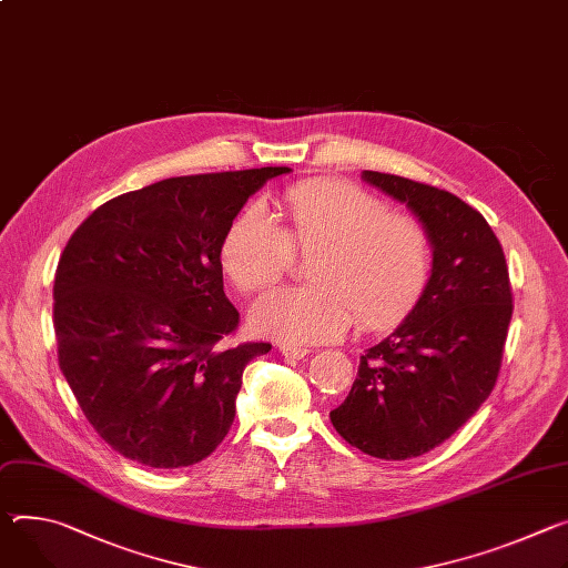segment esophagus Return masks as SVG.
Here are the masks:
<instances>
[{
  "label": "esophagus",
  "instance_id": "esophagus-1",
  "mask_svg": "<svg viewBox=\"0 0 568 568\" xmlns=\"http://www.w3.org/2000/svg\"><path fill=\"white\" fill-rule=\"evenodd\" d=\"M278 351H281V355L292 357V359H301V357L307 355V348H305V346H298V344H281Z\"/></svg>",
  "mask_w": 568,
  "mask_h": 568
}]
</instances>
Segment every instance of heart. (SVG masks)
Instances as JSON below:
<instances>
[{"mask_svg": "<svg viewBox=\"0 0 568 568\" xmlns=\"http://www.w3.org/2000/svg\"><path fill=\"white\" fill-rule=\"evenodd\" d=\"M285 226L261 205L233 217L220 263L240 292H263L292 267L294 251L315 253L307 274L315 285L285 287L255 303L251 326L281 342H324L353 322H398L422 296L433 270V242L412 215L389 213L387 203L348 181L311 179L283 196Z\"/></svg>", "mask_w": 568, "mask_h": 568, "instance_id": "heart-1", "label": "heart"}]
</instances>
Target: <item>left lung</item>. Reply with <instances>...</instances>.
Instances as JSON below:
<instances>
[{
	"label": "left lung",
	"mask_w": 568,
	"mask_h": 568,
	"mask_svg": "<svg viewBox=\"0 0 568 568\" xmlns=\"http://www.w3.org/2000/svg\"><path fill=\"white\" fill-rule=\"evenodd\" d=\"M363 179L426 226L433 270L398 328L359 355L355 383L331 422L367 455L407 459L446 442L491 394L511 287L503 246L469 203L394 174L365 170Z\"/></svg>",
	"instance_id": "obj_1"
}]
</instances>
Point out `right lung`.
Wrapping results in <instances>:
<instances>
[{"label":"right lung","instance_id":"obj_1","mask_svg":"<svg viewBox=\"0 0 568 568\" xmlns=\"http://www.w3.org/2000/svg\"><path fill=\"white\" fill-rule=\"evenodd\" d=\"M290 168L174 176L106 201L54 278L59 365L113 450L153 469L209 457L235 419L242 372L267 342L224 339L240 313L220 244L251 194Z\"/></svg>","mask_w":568,"mask_h":568}]
</instances>
